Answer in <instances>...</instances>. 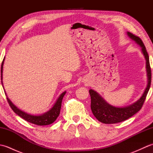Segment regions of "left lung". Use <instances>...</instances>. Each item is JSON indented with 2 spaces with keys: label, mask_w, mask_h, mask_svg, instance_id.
Returning a JSON list of instances; mask_svg holds the SVG:
<instances>
[{
  "label": "left lung",
  "mask_w": 153,
  "mask_h": 153,
  "mask_svg": "<svg viewBox=\"0 0 153 153\" xmlns=\"http://www.w3.org/2000/svg\"><path fill=\"white\" fill-rule=\"evenodd\" d=\"M127 34L133 41H134L141 47L142 53L143 54L146 60V69L148 79L147 85L141 98L137 101L125 107H116L109 105L95 91L90 89L89 91L91 96V108L92 112L95 118L103 123L111 124L121 122L134 116L142 108L151 87V70L149 63V56L144 43L140 38L130 32H127Z\"/></svg>",
  "instance_id": "1"
}]
</instances>
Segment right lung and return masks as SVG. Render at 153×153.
Instances as JSON below:
<instances>
[{
    "mask_svg": "<svg viewBox=\"0 0 153 153\" xmlns=\"http://www.w3.org/2000/svg\"><path fill=\"white\" fill-rule=\"evenodd\" d=\"M4 58H4V59H3L2 65H1V82H2V87H3L2 70H3V64H4ZM66 91H64L60 95V97H58V99L56 100V101L54 103L53 106L48 111L41 115H32V114H27L26 112L22 111V110L18 108L17 107H16L14 104L11 102V100L8 99V97H6V99H7L9 105L11 107V108L12 109L13 111H14L16 114H18L19 116H20L21 118L24 119L25 120H26V121H27L28 122L33 123V124H35V125L46 126V125L51 124L52 123H53L55 120H56L58 116H59L61 106H62V100L63 97L65 94H66ZM5 94L6 95V92H5Z\"/></svg>",
    "mask_w": 153,
    "mask_h": 153,
    "instance_id": "add662e5",
    "label": "right lung"
}]
</instances>
